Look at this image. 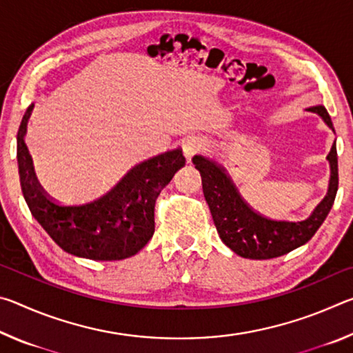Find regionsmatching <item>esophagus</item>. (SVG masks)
<instances>
[{
  "mask_svg": "<svg viewBox=\"0 0 353 353\" xmlns=\"http://www.w3.org/2000/svg\"><path fill=\"white\" fill-rule=\"evenodd\" d=\"M205 143L204 140H199V139H188L187 141L183 143V152L185 155H188V157H191V155H194L196 152H199L204 149Z\"/></svg>",
  "mask_w": 353,
  "mask_h": 353,
  "instance_id": "esophagus-1",
  "label": "esophagus"
}]
</instances>
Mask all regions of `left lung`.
Listing matches in <instances>:
<instances>
[{
  "mask_svg": "<svg viewBox=\"0 0 353 353\" xmlns=\"http://www.w3.org/2000/svg\"><path fill=\"white\" fill-rule=\"evenodd\" d=\"M308 110L318 113L327 126L333 129L330 115L324 105H313ZM327 159L332 168L327 196L307 219L290 223V221L268 219L255 213L243 201L230 177L221 166L202 155H194L193 163L194 168L201 172L205 201L225 246L244 259L270 260L288 254L312 240L330 212L338 191L336 145L332 146Z\"/></svg>",
  "mask_w": 353,
  "mask_h": 353,
  "instance_id": "obj_1",
  "label": "left lung"
}]
</instances>
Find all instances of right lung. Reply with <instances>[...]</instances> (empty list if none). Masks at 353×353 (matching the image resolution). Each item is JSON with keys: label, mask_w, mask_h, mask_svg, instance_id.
<instances>
[{"label": "right lung", "mask_w": 353, "mask_h": 353, "mask_svg": "<svg viewBox=\"0 0 353 353\" xmlns=\"http://www.w3.org/2000/svg\"><path fill=\"white\" fill-rule=\"evenodd\" d=\"M26 110L17 134V160L23 196L32 216L59 248L71 255L98 261L124 260L146 246L154 235V208L160 191L185 166L182 149L155 155L135 165L101 198L65 205L48 196L35 177L25 145Z\"/></svg>", "instance_id": "add662e5"}]
</instances>
